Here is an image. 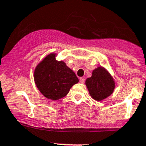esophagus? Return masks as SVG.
Instances as JSON below:
<instances>
[{
	"instance_id": "34e87169",
	"label": "esophagus",
	"mask_w": 146,
	"mask_h": 146,
	"mask_svg": "<svg viewBox=\"0 0 146 146\" xmlns=\"http://www.w3.org/2000/svg\"><path fill=\"white\" fill-rule=\"evenodd\" d=\"M80 83H84V82H85V79L83 78H80Z\"/></svg>"
}]
</instances>
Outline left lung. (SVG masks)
<instances>
[{"label": "left lung", "instance_id": "8db88e82", "mask_svg": "<svg viewBox=\"0 0 146 146\" xmlns=\"http://www.w3.org/2000/svg\"><path fill=\"white\" fill-rule=\"evenodd\" d=\"M86 86L91 97L101 101L114 92L115 81L106 68L98 66L92 71V77L86 79Z\"/></svg>", "mask_w": 146, "mask_h": 146}]
</instances>
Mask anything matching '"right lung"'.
I'll use <instances>...</instances> for the list:
<instances>
[{
  "label": "right lung",
  "instance_id": "right-lung-1",
  "mask_svg": "<svg viewBox=\"0 0 146 146\" xmlns=\"http://www.w3.org/2000/svg\"><path fill=\"white\" fill-rule=\"evenodd\" d=\"M56 56V53L46 56L34 72L37 88L45 98L52 100L64 98L70 88L79 82L74 72L63 60H57Z\"/></svg>",
  "mask_w": 146,
  "mask_h": 146
}]
</instances>
